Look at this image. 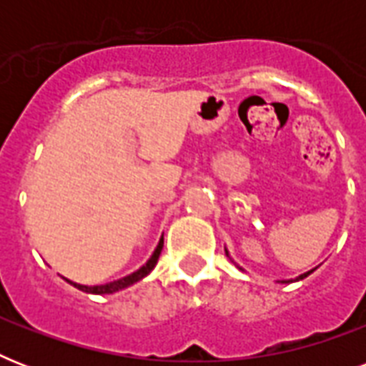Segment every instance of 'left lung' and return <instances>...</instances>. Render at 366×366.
Wrapping results in <instances>:
<instances>
[{"label":"left lung","instance_id":"obj_1","mask_svg":"<svg viewBox=\"0 0 366 366\" xmlns=\"http://www.w3.org/2000/svg\"><path fill=\"white\" fill-rule=\"evenodd\" d=\"M226 250V256H229V252H228V249H224ZM229 258H232V256H229ZM241 269V272H244L243 267L241 266H237ZM313 269H315V267H313ZM313 269H310V272H306V273H302V275H298V277L296 279H283V281H279V283H292V281H300V279H304V277H307V275H310V273H313Z\"/></svg>","mask_w":366,"mask_h":366}]
</instances>
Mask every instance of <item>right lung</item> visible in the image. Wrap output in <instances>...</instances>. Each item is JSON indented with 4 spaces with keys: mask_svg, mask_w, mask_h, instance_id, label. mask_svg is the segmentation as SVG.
I'll return each instance as SVG.
<instances>
[{
    "mask_svg": "<svg viewBox=\"0 0 366 366\" xmlns=\"http://www.w3.org/2000/svg\"><path fill=\"white\" fill-rule=\"evenodd\" d=\"M161 249H163V237H161L159 243H157V247H155L154 254L149 256V260L146 262L142 267H138L137 272H132L131 275H125V277L117 279V281H110V283H106V285H93V287H89V285H79V283H74V281H70V279H66V277L64 279L70 285H74L76 289L83 290V292H89V295H114V292H117V290L127 289V287H131V285H134L137 281H140V279L146 277V275H148V273L154 269L155 264H157V260H159Z\"/></svg>",
    "mask_w": 366,
    "mask_h": 366,
    "instance_id": "add662e5",
    "label": "right lung"
}]
</instances>
